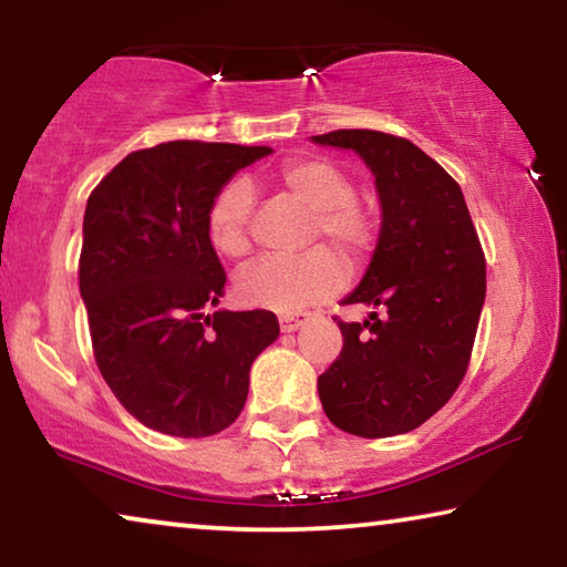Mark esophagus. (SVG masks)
<instances>
[{"instance_id": "obj_1", "label": "esophagus", "mask_w": 567, "mask_h": 567, "mask_svg": "<svg viewBox=\"0 0 567 567\" xmlns=\"http://www.w3.org/2000/svg\"><path fill=\"white\" fill-rule=\"evenodd\" d=\"M307 319H309V311H284V315L278 317V322H281L284 332H293V330H299Z\"/></svg>"}]
</instances>
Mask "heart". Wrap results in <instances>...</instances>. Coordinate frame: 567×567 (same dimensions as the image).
Instances as JSON below:
<instances>
[{
  "mask_svg": "<svg viewBox=\"0 0 567 567\" xmlns=\"http://www.w3.org/2000/svg\"><path fill=\"white\" fill-rule=\"evenodd\" d=\"M276 182L286 194L315 212L309 219L307 243L332 244L352 268L368 264L379 229L371 212L358 202V186L348 171L322 155H301L276 171ZM252 209L256 196L243 178H233L215 194L207 212V235L219 256H248L252 248ZM331 249L329 245H315L301 256L258 258L237 274V299L250 307L289 311L332 297L342 289L348 270Z\"/></svg>",
  "mask_w": 567,
  "mask_h": 567,
  "instance_id": "obj_1",
  "label": "heart"
}]
</instances>
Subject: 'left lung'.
Returning <instances> with one entry per match:
<instances>
[{
	"label": "left lung",
	"mask_w": 567,
	"mask_h": 567,
	"mask_svg": "<svg viewBox=\"0 0 567 567\" xmlns=\"http://www.w3.org/2000/svg\"><path fill=\"white\" fill-rule=\"evenodd\" d=\"M319 145L352 147L375 174L383 225L371 268L344 303L375 307L342 322V350L319 375L324 414L379 440L437 414L465 379L486 299V256L461 186L406 137L332 130Z\"/></svg>",
	"instance_id": "8db88e82"
}]
</instances>
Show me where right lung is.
I'll return each instance as SVG.
<instances>
[{"mask_svg":"<svg viewBox=\"0 0 567 567\" xmlns=\"http://www.w3.org/2000/svg\"><path fill=\"white\" fill-rule=\"evenodd\" d=\"M266 145L174 141L130 153L84 212L79 289L94 360L137 422L209 437L240 416L250 365L278 338L268 309L215 311L227 274L207 235L215 194Z\"/></svg>","mask_w":567,"mask_h":567,"instance_id":"obj_1","label":"right lung"}]
</instances>
